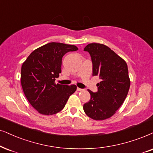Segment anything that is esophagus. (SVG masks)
Instances as JSON below:
<instances>
[{"label":"esophagus","mask_w":153,"mask_h":153,"mask_svg":"<svg viewBox=\"0 0 153 153\" xmlns=\"http://www.w3.org/2000/svg\"><path fill=\"white\" fill-rule=\"evenodd\" d=\"M77 90L79 91V92H80V91H83V89H81V88H77Z\"/></svg>","instance_id":"1"}]
</instances>
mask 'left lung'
I'll list each match as a JSON object with an SVG mask.
<instances>
[{
	"mask_svg": "<svg viewBox=\"0 0 153 153\" xmlns=\"http://www.w3.org/2000/svg\"><path fill=\"white\" fill-rule=\"evenodd\" d=\"M84 51L90 54L92 75H98L101 82L97 84V92L88 90L91 97L83 105V109L94 120L109 119L122 105L128 94L131 84L128 66L122 58L104 44H89Z\"/></svg>",
	"mask_w": 153,
	"mask_h": 153,
	"instance_id": "8db88e82",
	"label": "left lung"
}]
</instances>
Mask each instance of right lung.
Segmentation results:
<instances>
[{"instance_id":"add662e5","label":"right lung","mask_w":153,"mask_h":153,"mask_svg":"<svg viewBox=\"0 0 153 153\" xmlns=\"http://www.w3.org/2000/svg\"><path fill=\"white\" fill-rule=\"evenodd\" d=\"M78 50L74 45L51 42L32 51L21 68V85L31 105L44 115L55 114L64 108L74 93L75 85L56 84L61 73L62 58Z\"/></svg>"}]
</instances>
